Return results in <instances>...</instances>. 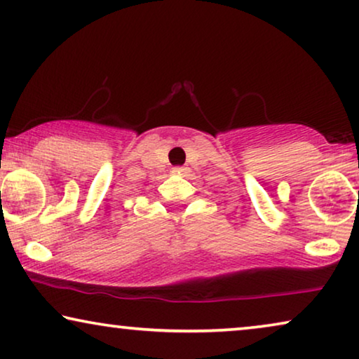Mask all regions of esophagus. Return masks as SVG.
<instances>
[{
	"mask_svg": "<svg viewBox=\"0 0 359 359\" xmlns=\"http://www.w3.org/2000/svg\"><path fill=\"white\" fill-rule=\"evenodd\" d=\"M175 171H176V173H184L186 168H184V166H176Z\"/></svg>",
	"mask_w": 359,
	"mask_h": 359,
	"instance_id": "1",
	"label": "esophagus"
}]
</instances>
